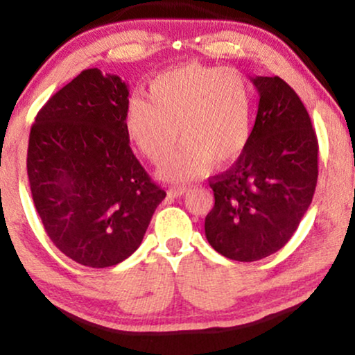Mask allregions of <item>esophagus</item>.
<instances>
[{
	"label": "esophagus",
	"instance_id": "34e87169",
	"mask_svg": "<svg viewBox=\"0 0 355 355\" xmlns=\"http://www.w3.org/2000/svg\"><path fill=\"white\" fill-rule=\"evenodd\" d=\"M187 191H188L187 187H173V188H170V190H168V195L173 196V198H180V196L185 195Z\"/></svg>",
	"mask_w": 355,
	"mask_h": 355
}]
</instances>
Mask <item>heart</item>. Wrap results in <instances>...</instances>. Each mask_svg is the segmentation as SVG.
I'll return each instance as SVG.
<instances>
[{
	"label": "heart",
	"instance_id": "obj_1",
	"mask_svg": "<svg viewBox=\"0 0 355 355\" xmlns=\"http://www.w3.org/2000/svg\"><path fill=\"white\" fill-rule=\"evenodd\" d=\"M149 102L133 97L125 128L150 162L159 164L183 146L159 170L168 182H188L207 165L232 162L252 138L253 92L242 73L190 63L159 74L148 89Z\"/></svg>",
	"mask_w": 355,
	"mask_h": 355
}]
</instances>
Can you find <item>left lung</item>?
I'll return each instance as SVG.
<instances>
[{
  "instance_id": "1",
  "label": "left lung",
  "mask_w": 355,
  "mask_h": 355,
  "mask_svg": "<svg viewBox=\"0 0 355 355\" xmlns=\"http://www.w3.org/2000/svg\"><path fill=\"white\" fill-rule=\"evenodd\" d=\"M258 113L247 148L209 180L206 239L222 257L258 261L289 242L318 178V139L304 103L279 76H254Z\"/></svg>"
}]
</instances>
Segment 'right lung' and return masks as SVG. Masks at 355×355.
I'll use <instances>...</instances> for the list:
<instances>
[{"label":"right lung","mask_w":355,"mask_h":355,"mask_svg":"<svg viewBox=\"0 0 355 355\" xmlns=\"http://www.w3.org/2000/svg\"><path fill=\"white\" fill-rule=\"evenodd\" d=\"M128 86L84 69L37 113L27 149L32 200L55 247L89 268L131 257L165 198L130 148Z\"/></svg>","instance_id":"1"}]
</instances>
